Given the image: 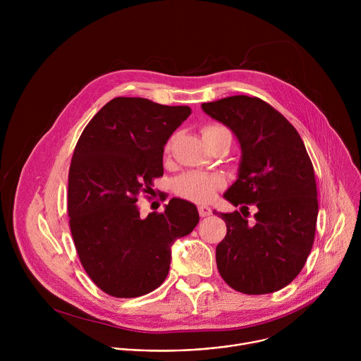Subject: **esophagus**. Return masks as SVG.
Here are the masks:
<instances>
[{"label": "esophagus", "mask_w": 361, "mask_h": 361, "mask_svg": "<svg viewBox=\"0 0 361 361\" xmlns=\"http://www.w3.org/2000/svg\"><path fill=\"white\" fill-rule=\"evenodd\" d=\"M198 214H200V217H209L212 214V209L209 207V205L201 204V205H198Z\"/></svg>", "instance_id": "esophagus-1"}]
</instances>
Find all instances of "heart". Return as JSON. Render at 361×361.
I'll list each match as a JSON object with an SVG mask.
<instances>
[{
  "label": "heart",
  "instance_id": "heart-1",
  "mask_svg": "<svg viewBox=\"0 0 361 361\" xmlns=\"http://www.w3.org/2000/svg\"><path fill=\"white\" fill-rule=\"evenodd\" d=\"M227 131L223 127L219 126H212V127H205L202 130V138L209 137L217 133H224ZM228 133V131H227ZM220 187V180L214 176H209L204 173H185L180 176L176 180V191L188 200L192 201H207L212 200L216 194V191Z\"/></svg>",
  "mask_w": 361,
  "mask_h": 361
}]
</instances>
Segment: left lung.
I'll list each match as a JSON object with an SVG mask.
<instances>
[{
	"label": "left lung",
	"mask_w": 361,
	"mask_h": 361,
	"mask_svg": "<svg viewBox=\"0 0 361 361\" xmlns=\"http://www.w3.org/2000/svg\"><path fill=\"white\" fill-rule=\"evenodd\" d=\"M201 109L228 127L241 148L237 180L224 198L257 207L252 224L238 212H213L227 224L216 248L219 271L244 294L281 290L304 267L316 233L317 187L305 145L284 116L257 97H226Z\"/></svg>",
	"instance_id": "1"
}]
</instances>
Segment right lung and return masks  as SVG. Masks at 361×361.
Wrapping results in <instances>:
<instances>
[{
    "mask_svg": "<svg viewBox=\"0 0 361 361\" xmlns=\"http://www.w3.org/2000/svg\"><path fill=\"white\" fill-rule=\"evenodd\" d=\"M190 114L188 106L117 97L92 117L75 145L70 228L84 270L110 295L133 298L160 287L173 244L200 220L195 205L183 198L145 219L135 204L163 176L164 145Z\"/></svg>",
    "mask_w": 361,
    "mask_h": 361,
    "instance_id": "1",
    "label": "right lung"
}]
</instances>
